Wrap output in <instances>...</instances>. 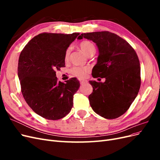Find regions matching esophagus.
Wrapping results in <instances>:
<instances>
[{
  "mask_svg": "<svg viewBox=\"0 0 160 160\" xmlns=\"http://www.w3.org/2000/svg\"><path fill=\"white\" fill-rule=\"evenodd\" d=\"M79 82H80L81 85H83V84L86 83L88 81H87L86 80H79Z\"/></svg>",
  "mask_w": 160,
  "mask_h": 160,
  "instance_id": "esophagus-1",
  "label": "esophagus"
}]
</instances>
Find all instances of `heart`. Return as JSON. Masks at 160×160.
<instances>
[{
	"mask_svg": "<svg viewBox=\"0 0 160 160\" xmlns=\"http://www.w3.org/2000/svg\"><path fill=\"white\" fill-rule=\"evenodd\" d=\"M79 47L87 55L91 56L92 55H94L96 49L95 46L93 42L89 41H83L79 43ZM71 52V48L68 47L65 50V55H64V59L65 61H68L69 59V55ZM89 72V68L88 67H79L77 66L74 67L71 70V72L72 75L79 77V78H84L88 74Z\"/></svg>",
	"mask_w": 160,
	"mask_h": 160,
	"instance_id": "obj_1",
	"label": "heart"
}]
</instances>
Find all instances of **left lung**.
<instances>
[{"label": "left lung", "mask_w": 160, "mask_h": 160, "mask_svg": "<svg viewBox=\"0 0 160 160\" xmlns=\"http://www.w3.org/2000/svg\"><path fill=\"white\" fill-rule=\"evenodd\" d=\"M98 47V62L92 70L90 81L93 92L89 95L91 107L105 119H116L124 114L136 98L141 86L140 63L136 52L129 43L115 33L101 31L82 33Z\"/></svg>", "instance_id": "1"}]
</instances>
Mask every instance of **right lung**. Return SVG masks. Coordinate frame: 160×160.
I'll return each mask as SVG.
<instances>
[{"label":"right lung","mask_w":160,"mask_h":160,"mask_svg":"<svg viewBox=\"0 0 160 160\" xmlns=\"http://www.w3.org/2000/svg\"><path fill=\"white\" fill-rule=\"evenodd\" d=\"M78 35L79 32L41 33L27 43L19 56L18 76L22 96L43 118L60 119L72 108L79 82L75 77L65 83L59 81L56 70L65 67V50Z\"/></svg>","instance_id":"add662e5"}]
</instances>
